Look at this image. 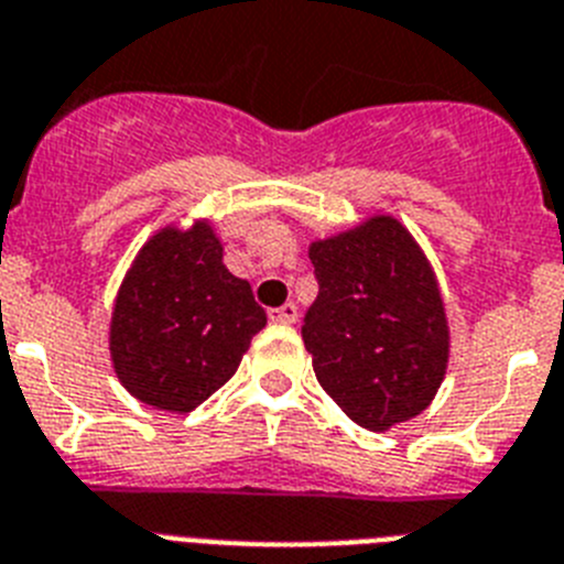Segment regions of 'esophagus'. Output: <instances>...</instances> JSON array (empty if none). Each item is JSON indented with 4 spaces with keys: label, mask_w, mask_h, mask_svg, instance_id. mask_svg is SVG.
<instances>
[{
    "label": "esophagus",
    "mask_w": 564,
    "mask_h": 564,
    "mask_svg": "<svg viewBox=\"0 0 564 564\" xmlns=\"http://www.w3.org/2000/svg\"><path fill=\"white\" fill-rule=\"evenodd\" d=\"M269 321H274V324H295L297 306L295 304L274 306V310H269Z\"/></svg>",
    "instance_id": "34e87169"
}]
</instances>
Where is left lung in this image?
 <instances>
[{
	"instance_id": "left-lung-1",
	"label": "left lung",
	"mask_w": 564,
	"mask_h": 564,
	"mask_svg": "<svg viewBox=\"0 0 564 564\" xmlns=\"http://www.w3.org/2000/svg\"><path fill=\"white\" fill-rule=\"evenodd\" d=\"M318 297L304 335L321 387L367 430L427 410L442 387L451 335L435 274L392 217L310 246Z\"/></svg>"
}]
</instances>
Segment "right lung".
<instances>
[{
	"instance_id": "right-lung-1",
	"label": "right lung",
	"mask_w": 564,
	"mask_h": 564,
	"mask_svg": "<svg viewBox=\"0 0 564 564\" xmlns=\"http://www.w3.org/2000/svg\"><path fill=\"white\" fill-rule=\"evenodd\" d=\"M263 326L267 312L224 267L209 226L163 229L137 254L113 304V370L143 404L192 413L235 376Z\"/></svg>"
}]
</instances>
